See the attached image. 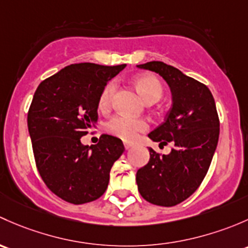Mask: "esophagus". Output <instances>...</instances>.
I'll list each match as a JSON object with an SVG mask.
<instances>
[{"label":"esophagus","mask_w":248,"mask_h":248,"mask_svg":"<svg viewBox=\"0 0 248 248\" xmlns=\"http://www.w3.org/2000/svg\"><path fill=\"white\" fill-rule=\"evenodd\" d=\"M132 143H130V142H124V147H125V149H130V148L132 147Z\"/></svg>","instance_id":"1"}]
</instances>
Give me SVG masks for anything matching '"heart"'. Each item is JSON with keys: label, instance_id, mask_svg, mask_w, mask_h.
<instances>
[{"label": "heart", "instance_id": "b5f03b06", "mask_svg": "<svg viewBox=\"0 0 248 248\" xmlns=\"http://www.w3.org/2000/svg\"><path fill=\"white\" fill-rule=\"evenodd\" d=\"M135 87L147 103H156L162 96L163 88L161 82L154 75H140L135 78ZM116 92V83L112 81L106 85L99 99V107L106 109L111 106ZM149 127L144 119L130 118L126 116H116L107 122L106 130L113 136L124 141H134L139 134L144 132Z\"/></svg>", "mask_w": 248, "mask_h": 248}]
</instances>
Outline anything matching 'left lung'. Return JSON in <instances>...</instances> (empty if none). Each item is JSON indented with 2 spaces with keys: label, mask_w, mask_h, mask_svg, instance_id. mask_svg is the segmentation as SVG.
Returning a JSON list of instances; mask_svg holds the SVG:
<instances>
[{
  "label": "left lung",
  "mask_w": 248,
  "mask_h": 248,
  "mask_svg": "<svg viewBox=\"0 0 248 248\" xmlns=\"http://www.w3.org/2000/svg\"><path fill=\"white\" fill-rule=\"evenodd\" d=\"M137 68L159 74L172 93L165 122L148 137L162 145L174 143L168 155L149 148V162L137 170V186L149 203L177 205L197 190L215 154L219 135L215 100L208 87L172 65L153 61Z\"/></svg>",
  "instance_id": "left-lung-1"
}]
</instances>
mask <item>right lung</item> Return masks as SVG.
Masks as SVG:
<instances>
[{
    "label": "right lung",
    "instance_id": "1",
    "mask_svg": "<svg viewBox=\"0 0 248 248\" xmlns=\"http://www.w3.org/2000/svg\"><path fill=\"white\" fill-rule=\"evenodd\" d=\"M125 64H71L38 86L27 125L39 174L65 202L83 204L104 195L109 170L124 152L122 140L103 135L95 145L81 137L98 122L101 92Z\"/></svg>",
    "mask_w": 248,
    "mask_h": 248
}]
</instances>
